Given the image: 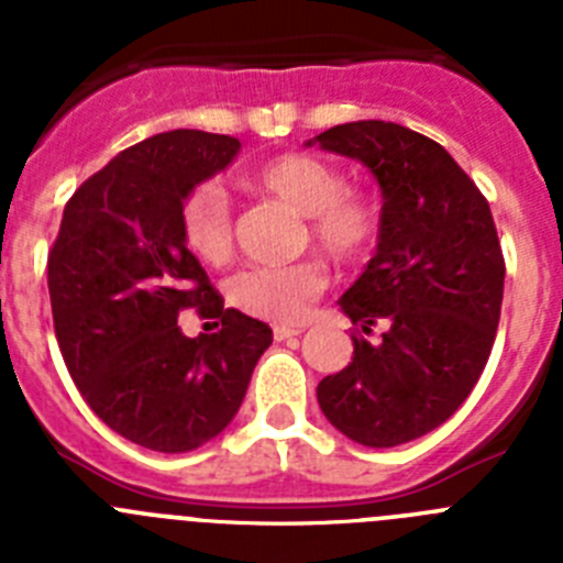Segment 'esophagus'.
<instances>
[{
  "label": "esophagus",
  "mask_w": 563,
  "mask_h": 563,
  "mask_svg": "<svg viewBox=\"0 0 563 563\" xmlns=\"http://www.w3.org/2000/svg\"><path fill=\"white\" fill-rule=\"evenodd\" d=\"M301 332H305L301 327H285V324L273 327V338H276V341H290V338H298Z\"/></svg>",
  "instance_id": "obj_1"
}]
</instances>
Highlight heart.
Returning a JSON list of instances; mask_svg holds the SVG:
<instances>
[{"mask_svg":"<svg viewBox=\"0 0 563 563\" xmlns=\"http://www.w3.org/2000/svg\"><path fill=\"white\" fill-rule=\"evenodd\" d=\"M251 186L307 217L310 239L327 256L355 262L375 245L380 208L369 194L346 188L341 168L316 154L287 152L258 168ZM183 242L208 265H225L233 253V217L220 186H197L180 206ZM327 287L316 262L287 267H251L231 282V301L247 316L296 324Z\"/></svg>","mask_w":563,"mask_h":563,"instance_id":"obj_1","label":"heart"}]
</instances>
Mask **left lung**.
Returning a JSON list of instances; mask_svg holds the SVG:
<instances>
[{"label": "left lung", "mask_w": 563, "mask_h": 563, "mask_svg": "<svg viewBox=\"0 0 563 563\" xmlns=\"http://www.w3.org/2000/svg\"><path fill=\"white\" fill-rule=\"evenodd\" d=\"M363 163L380 186L369 265L338 307L380 343L352 338V363L318 383L327 420L366 449L429 434L460 409L485 369L505 292L490 206L440 143L400 123L355 121L307 146Z\"/></svg>", "instance_id": "8db88e82"}]
</instances>
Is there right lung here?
Segmentation results:
<instances>
[{
	"instance_id": "add662e5",
	"label": "right lung",
	"mask_w": 563,
	"mask_h": 563,
	"mask_svg": "<svg viewBox=\"0 0 563 563\" xmlns=\"http://www.w3.org/2000/svg\"><path fill=\"white\" fill-rule=\"evenodd\" d=\"M239 148L231 134L197 129L126 148L69 197L49 251L69 375L89 409L143 449L186 454L222 434L273 343L265 321L225 310L180 231L183 200ZM188 306L220 317L223 330L183 336L176 316Z\"/></svg>"
}]
</instances>
